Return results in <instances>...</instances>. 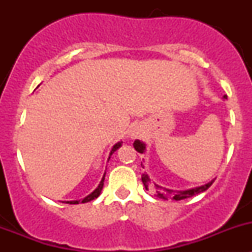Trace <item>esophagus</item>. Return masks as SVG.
I'll return each mask as SVG.
<instances>
[{"mask_svg":"<svg viewBox=\"0 0 252 252\" xmlns=\"http://www.w3.org/2000/svg\"><path fill=\"white\" fill-rule=\"evenodd\" d=\"M140 133H141L140 126H133L128 130V136L130 139H135V138H138L139 135H140Z\"/></svg>","mask_w":252,"mask_h":252,"instance_id":"obj_1","label":"esophagus"}]
</instances>
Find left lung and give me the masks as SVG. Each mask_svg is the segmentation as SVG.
<instances>
[{
  "instance_id": "obj_1",
  "label": "left lung",
  "mask_w": 252,
  "mask_h": 252,
  "mask_svg": "<svg viewBox=\"0 0 252 252\" xmlns=\"http://www.w3.org/2000/svg\"><path fill=\"white\" fill-rule=\"evenodd\" d=\"M224 98H227V96L225 95H224ZM133 145H134V149H135L136 151L140 152V154H144L145 144H142L140 140H135ZM141 180H142V183H144L146 190H149V188L151 187V180H150L149 175H147L146 173H144L141 175ZM213 182H215V180H212V182L202 185V187L195 188V189L185 190V191H173V190H168V189L162 190L161 187L156 185V196L159 197V199H163V200L172 199V200H175V201H179V200H184V199H189V197L194 196V195L200 194V192H202V191H206V190H207L208 188L212 185Z\"/></svg>"
}]
</instances>
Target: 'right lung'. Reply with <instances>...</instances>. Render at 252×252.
Wrapping results in <instances>:
<instances>
[{
	"label": "right lung",
	"mask_w": 252,
	"mask_h": 252,
	"mask_svg": "<svg viewBox=\"0 0 252 252\" xmlns=\"http://www.w3.org/2000/svg\"><path fill=\"white\" fill-rule=\"evenodd\" d=\"M122 146V142H117L116 145H114L113 147H112V151H111V154H110V156L112 154H113L114 151H116L117 149H119V147ZM106 174V173H105ZM103 182H105V175H103V178H102V180H101L100 182V184H98V187L96 188L95 190H94L93 192H91L90 195H88V196L85 197V199H83L81 200V202H89V201H91V200H95L96 197H98V195L101 194V190H102V188H103ZM67 204H70V205H75V204H79V201H68Z\"/></svg>",
	"instance_id": "add662e5"
}]
</instances>
